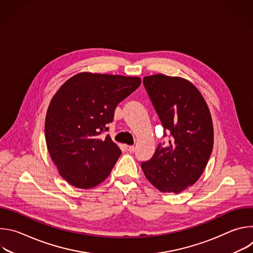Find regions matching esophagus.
I'll list each match as a JSON object with an SVG mask.
<instances>
[{
  "instance_id": "34e87169",
  "label": "esophagus",
  "mask_w": 253,
  "mask_h": 253,
  "mask_svg": "<svg viewBox=\"0 0 253 253\" xmlns=\"http://www.w3.org/2000/svg\"><path fill=\"white\" fill-rule=\"evenodd\" d=\"M126 149H127L129 152H134V151H135V147H134V146H126Z\"/></svg>"
}]
</instances>
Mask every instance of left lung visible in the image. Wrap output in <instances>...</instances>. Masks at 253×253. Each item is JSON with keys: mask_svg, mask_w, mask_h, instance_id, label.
Here are the masks:
<instances>
[{"mask_svg": "<svg viewBox=\"0 0 253 253\" xmlns=\"http://www.w3.org/2000/svg\"><path fill=\"white\" fill-rule=\"evenodd\" d=\"M143 85L163 126L168 144L159 143L141 164L148 181L161 192L179 193L193 185L204 171L213 148L208 106L185 79L162 74L143 78Z\"/></svg>", "mask_w": 253, "mask_h": 253, "instance_id": "obj_1", "label": "left lung"}]
</instances>
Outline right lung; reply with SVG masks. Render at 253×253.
Returning a JSON list of instances; mask_svg holds the SVG:
<instances>
[{
  "instance_id": "obj_1",
  "label": "right lung",
  "mask_w": 253,
  "mask_h": 253,
  "mask_svg": "<svg viewBox=\"0 0 253 253\" xmlns=\"http://www.w3.org/2000/svg\"><path fill=\"white\" fill-rule=\"evenodd\" d=\"M141 84L137 77L80 73L66 81L49 105L45 136L60 175L77 188L109 176L121 150L109 135L117 105Z\"/></svg>"
}]
</instances>
